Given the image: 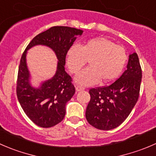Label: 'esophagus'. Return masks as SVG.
<instances>
[{
  "label": "esophagus",
  "mask_w": 156,
  "mask_h": 156,
  "mask_svg": "<svg viewBox=\"0 0 156 156\" xmlns=\"http://www.w3.org/2000/svg\"><path fill=\"white\" fill-rule=\"evenodd\" d=\"M84 88L83 87H82V86H76V92H80V91H83V90H84Z\"/></svg>",
  "instance_id": "obj_1"
}]
</instances>
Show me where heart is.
Returning a JSON list of instances; mask_svg holds the SVG:
<instances>
[{"mask_svg": "<svg viewBox=\"0 0 156 156\" xmlns=\"http://www.w3.org/2000/svg\"><path fill=\"white\" fill-rule=\"evenodd\" d=\"M89 67L75 78L81 86H92L100 82L109 83L121 75L127 61L124 47L103 37L91 38L82 46L73 45L67 53V64L72 73L77 74L86 61Z\"/></svg>", "mask_w": 156, "mask_h": 156, "instance_id": "b5f03b06", "label": "heart"}]
</instances>
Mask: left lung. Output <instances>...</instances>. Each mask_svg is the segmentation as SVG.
Instances as JSON below:
<instances>
[{
  "label": "left lung",
  "instance_id": "1",
  "mask_svg": "<svg viewBox=\"0 0 156 156\" xmlns=\"http://www.w3.org/2000/svg\"><path fill=\"white\" fill-rule=\"evenodd\" d=\"M142 70L136 53L129 55L127 70L110 86L91 89L86 111L89 124L109 130L121 125L135 106L140 94Z\"/></svg>",
  "mask_w": 156,
  "mask_h": 156
}]
</instances>
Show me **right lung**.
I'll list each match as a JSON object with an SVG mask.
<instances>
[{"label":"right lung","instance_id":"obj_1","mask_svg":"<svg viewBox=\"0 0 156 156\" xmlns=\"http://www.w3.org/2000/svg\"><path fill=\"white\" fill-rule=\"evenodd\" d=\"M83 31L68 26H54L37 35L24 51L19 66L16 95L21 107L29 119L44 128L59 124L64 118L66 105L75 93L71 77L65 71L66 55ZM36 45L48 47L58 58L55 74L35 87L26 63L27 50Z\"/></svg>","mask_w":156,"mask_h":156}]
</instances>
